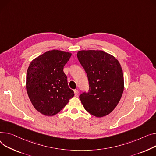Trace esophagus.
<instances>
[{"mask_svg": "<svg viewBox=\"0 0 156 156\" xmlns=\"http://www.w3.org/2000/svg\"><path fill=\"white\" fill-rule=\"evenodd\" d=\"M74 93H75V95L77 96L78 95V93H79V91L77 90H74Z\"/></svg>", "mask_w": 156, "mask_h": 156, "instance_id": "1", "label": "esophagus"}]
</instances>
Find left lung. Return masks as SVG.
<instances>
[{
  "mask_svg": "<svg viewBox=\"0 0 156 156\" xmlns=\"http://www.w3.org/2000/svg\"><path fill=\"white\" fill-rule=\"evenodd\" d=\"M77 57L89 82L88 92L80 95L85 109L97 117H105L115 108L124 89L123 75L119 61L100 50H82Z\"/></svg>",
  "mask_w": 156,
  "mask_h": 156,
  "instance_id": "obj_1",
  "label": "left lung"
}]
</instances>
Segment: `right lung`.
Returning a JSON list of instances; mask_svg holds the SVG:
<instances>
[{
  "mask_svg": "<svg viewBox=\"0 0 156 156\" xmlns=\"http://www.w3.org/2000/svg\"><path fill=\"white\" fill-rule=\"evenodd\" d=\"M71 56L68 52L54 49L30 62L27 71L26 90L33 105L43 115H56L75 95L63 71Z\"/></svg>",
  "mask_w": 156,
  "mask_h": 156,
  "instance_id": "obj_1",
  "label": "right lung"
}]
</instances>
